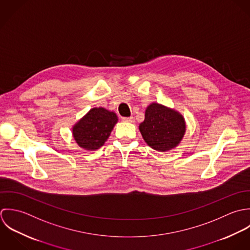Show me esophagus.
Segmentation results:
<instances>
[{
  "label": "esophagus",
  "instance_id": "obj_1",
  "mask_svg": "<svg viewBox=\"0 0 250 250\" xmlns=\"http://www.w3.org/2000/svg\"><path fill=\"white\" fill-rule=\"evenodd\" d=\"M123 122H125V123H132L133 122V117H124L122 118Z\"/></svg>",
  "mask_w": 250,
  "mask_h": 250
}]
</instances>
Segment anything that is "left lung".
<instances>
[{
	"label": "left lung",
	"mask_w": 250,
	"mask_h": 250,
	"mask_svg": "<svg viewBox=\"0 0 250 250\" xmlns=\"http://www.w3.org/2000/svg\"><path fill=\"white\" fill-rule=\"evenodd\" d=\"M145 142L157 151H168L180 145L187 124L184 116L177 110L151 102L146 108L145 120L139 125Z\"/></svg>",
	"instance_id": "1"
}]
</instances>
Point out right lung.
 <instances>
[{"instance_id":"1","label":"right lung","mask_w":250,"mask_h":250,"mask_svg":"<svg viewBox=\"0 0 250 250\" xmlns=\"http://www.w3.org/2000/svg\"><path fill=\"white\" fill-rule=\"evenodd\" d=\"M117 123L115 112L104 107H94L73 125L72 137L84 150H99L109 138Z\"/></svg>"}]
</instances>
